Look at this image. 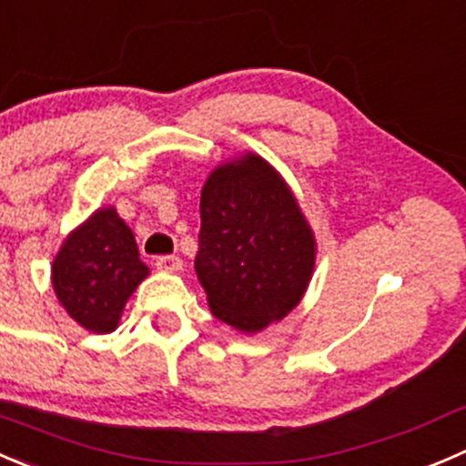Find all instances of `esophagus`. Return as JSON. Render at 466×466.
I'll list each match as a JSON object with an SVG mask.
<instances>
[{
	"instance_id": "1",
	"label": "esophagus",
	"mask_w": 466,
	"mask_h": 466,
	"mask_svg": "<svg viewBox=\"0 0 466 466\" xmlns=\"http://www.w3.org/2000/svg\"><path fill=\"white\" fill-rule=\"evenodd\" d=\"M156 267L163 271H178L181 269V258L178 256H158L156 258Z\"/></svg>"
}]
</instances>
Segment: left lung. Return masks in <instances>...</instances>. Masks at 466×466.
Returning <instances> with one entry per match:
<instances>
[{"mask_svg":"<svg viewBox=\"0 0 466 466\" xmlns=\"http://www.w3.org/2000/svg\"><path fill=\"white\" fill-rule=\"evenodd\" d=\"M315 239L283 178L262 158L222 165L201 190L195 269L210 310L256 333L301 301Z\"/></svg>","mask_w":466,"mask_h":466,"instance_id":"1","label":"left lung"}]
</instances>
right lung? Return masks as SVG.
Instances as JSON below:
<instances>
[{"label":"right lung","instance_id":"right-lung-1","mask_svg":"<svg viewBox=\"0 0 466 466\" xmlns=\"http://www.w3.org/2000/svg\"><path fill=\"white\" fill-rule=\"evenodd\" d=\"M149 267L140 260L131 228L113 208L96 210L66 239L54 260L58 301L92 333H110Z\"/></svg>","mask_w":466,"mask_h":466}]
</instances>
